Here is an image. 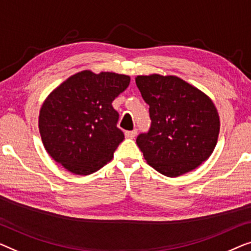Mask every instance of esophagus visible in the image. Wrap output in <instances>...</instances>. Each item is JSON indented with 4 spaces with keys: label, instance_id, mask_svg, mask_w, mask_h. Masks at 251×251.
<instances>
[{
    "label": "esophagus",
    "instance_id": "esophagus-1",
    "mask_svg": "<svg viewBox=\"0 0 251 251\" xmlns=\"http://www.w3.org/2000/svg\"><path fill=\"white\" fill-rule=\"evenodd\" d=\"M136 134H137L136 129L127 130V132H125V136L127 137V139H134V137L136 136Z\"/></svg>",
    "mask_w": 251,
    "mask_h": 251
}]
</instances>
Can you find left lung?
Masks as SVG:
<instances>
[{
  "label": "left lung",
  "instance_id": "obj_1",
  "mask_svg": "<svg viewBox=\"0 0 251 251\" xmlns=\"http://www.w3.org/2000/svg\"><path fill=\"white\" fill-rule=\"evenodd\" d=\"M135 82L150 107L149 132L136 139L148 164L177 177L207 160L220 134V116L209 97L176 76L152 74Z\"/></svg>",
  "mask_w": 251,
  "mask_h": 251
}]
</instances>
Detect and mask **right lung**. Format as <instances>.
Here are the masks:
<instances>
[{"label":"right lung","instance_id":"obj_1","mask_svg":"<svg viewBox=\"0 0 251 251\" xmlns=\"http://www.w3.org/2000/svg\"><path fill=\"white\" fill-rule=\"evenodd\" d=\"M129 80L122 74L83 70L45 99L38 116L42 142L67 171L90 175L112 159L124 133L111 103Z\"/></svg>","mask_w":251,"mask_h":251}]
</instances>
